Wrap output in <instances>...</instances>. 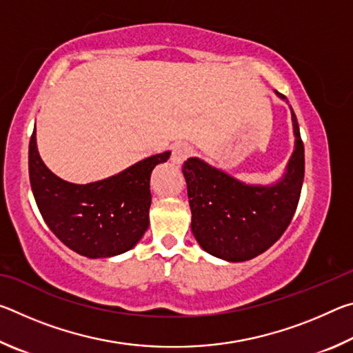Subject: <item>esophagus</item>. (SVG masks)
Returning a JSON list of instances; mask_svg holds the SVG:
<instances>
[{
  "instance_id": "34e87169",
  "label": "esophagus",
  "mask_w": 353,
  "mask_h": 353,
  "mask_svg": "<svg viewBox=\"0 0 353 353\" xmlns=\"http://www.w3.org/2000/svg\"><path fill=\"white\" fill-rule=\"evenodd\" d=\"M193 154V149H191L188 145H174L171 149V162L176 165L183 163L190 155Z\"/></svg>"
}]
</instances>
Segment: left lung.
<instances>
[{
	"label": "left lung",
	"mask_w": 353,
	"mask_h": 353,
	"mask_svg": "<svg viewBox=\"0 0 353 353\" xmlns=\"http://www.w3.org/2000/svg\"><path fill=\"white\" fill-rule=\"evenodd\" d=\"M291 118L294 152L276 185H246L199 159L183 163L191 230L205 252L227 261H246L270 249L288 229L305 171L303 141L292 109Z\"/></svg>",
	"instance_id": "left-lung-1"
}]
</instances>
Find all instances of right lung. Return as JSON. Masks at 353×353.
I'll list each match as a JSON object with an SVG mask.
<instances>
[{"label":"right lung","instance_id":"1","mask_svg":"<svg viewBox=\"0 0 353 353\" xmlns=\"http://www.w3.org/2000/svg\"><path fill=\"white\" fill-rule=\"evenodd\" d=\"M171 152L155 154L104 181L76 185L41 162L35 129L29 141V181L46 225L65 246L88 259L132 249L149 225V177Z\"/></svg>","mask_w":353,"mask_h":353}]
</instances>
